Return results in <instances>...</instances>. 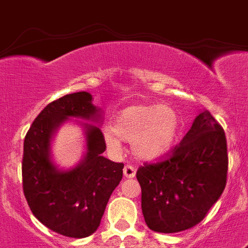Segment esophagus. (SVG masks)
I'll use <instances>...</instances> for the list:
<instances>
[{"mask_svg":"<svg viewBox=\"0 0 248 248\" xmlns=\"http://www.w3.org/2000/svg\"><path fill=\"white\" fill-rule=\"evenodd\" d=\"M136 170L132 167V166H124V176L127 177V179H132V177H135Z\"/></svg>","mask_w":248,"mask_h":248,"instance_id":"obj_1","label":"esophagus"}]
</instances>
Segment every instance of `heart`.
Returning a JSON list of instances; mask_svg holds the SVG:
<instances>
[{"instance_id":"obj_1","label":"heart","mask_w":248,"mask_h":248,"mask_svg":"<svg viewBox=\"0 0 248 248\" xmlns=\"http://www.w3.org/2000/svg\"><path fill=\"white\" fill-rule=\"evenodd\" d=\"M180 117L170 105L134 104L117 113L112 127L103 130L110 152L121 151V140L131 141V152L145 162L167 158L176 145Z\"/></svg>"}]
</instances>
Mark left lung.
Masks as SVG:
<instances>
[{
	"label": "left lung",
	"instance_id": "obj_1",
	"mask_svg": "<svg viewBox=\"0 0 248 248\" xmlns=\"http://www.w3.org/2000/svg\"><path fill=\"white\" fill-rule=\"evenodd\" d=\"M227 171L225 132L202 110L169 159L136 172L148 228L177 233L197 225L223 194Z\"/></svg>",
	"mask_w": 248,
	"mask_h": 248
}]
</instances>
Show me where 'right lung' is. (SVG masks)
<instances>
[{
	"label": "right lung",
	"instance_id": "right-lung-1",
	"mask_svg": "<svg viewBox=\"0 0 248 248\" xmlns=\"http://www.w3.org/2000/svg\"><path fill=\"white\" fill-rule=\"evenodd\" d=\"M67 122L83 128L85 152L77 165L64 169L55 163L51 148L57 130ZM101 122L103 110L93 104L91 93L81 91L46 105L25 135L21 165L25 200L41 223L65 237L85 238L96 232L109 197L122 179L124 163L101 155L105 151Z\"/></svg>",
	"mask_w": 248,
	"mask_h": 248
}]
</instances>
